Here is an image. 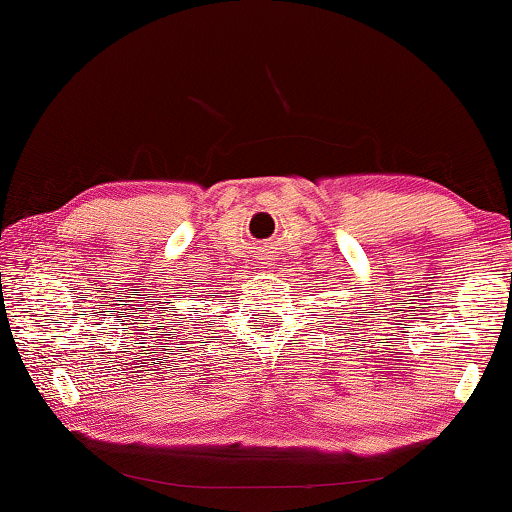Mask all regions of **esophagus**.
<instances>
[{
  "label": "esophagus",
  "mask_w": 512,
  "mask_h": 512,
  "mask_svg": "<svg viewBox=\"0 0 512 512\" xmlns=\"http://www.w3.org/2000/svg\"><path fill=\"white\" fill-rule=\"evenodd\" d=\"M259 264H264V266H268V262H259Z\"/></svg>",
  "instance_id": "esophagus-1"
}]
</instances>
